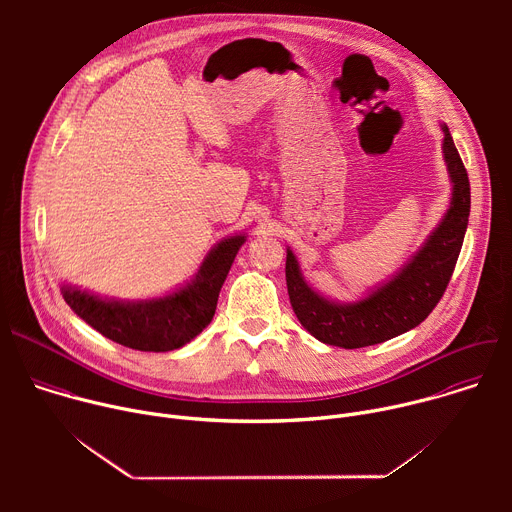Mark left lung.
<instances>
[{"instance_id": "8db88e82", "label": "left lung", "mask_w": 512, "mask_h": 512, "mask_svg": "<svg viewBox=\"0 0 512 512\" xmlns=\"http://www.w3.org/2000/svg\"><path fill=\"white\" fill-rule=\"evenodd\" d=\"M442 131V154L452 184L450 206L423 245L389 279L369 289L360 300L338 302L322 296L304 279L298 257L287 247L285 281L291 308L320 342L362 348L391 340L419 326L442 300L470 216L468 174L446 123H442Z\"/></svg>"}]
</instances>
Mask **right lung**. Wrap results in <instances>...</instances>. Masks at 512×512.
I'll list each match as a JSON object with an SVG mask.
<instances>
[{
    "label": "right lung",
    "mask_w": 512,
    "mask_h": 512,
    "mask_svg": "<svg viewBox=\"0 0 512 512\" xmlns=\"http://www.w3.org/2000/svg\"><path fill=\"white\" fill-rule=\"evenodd\" d=\"M245 241V233L218 241L190 281L160 298L117 300L70 283L60 285V294L81 320L121 346L143 352L176 350L210 324L218 294Z\"/></svg>",
    "instance_id": "add662e5"
}]
</instances>
